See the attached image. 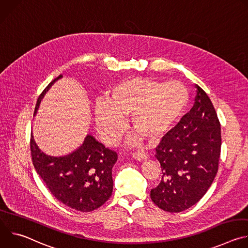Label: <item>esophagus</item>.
I'll use <instances>...</instances> for the list:
<instances>
[{
	"instance_id": "34e87169",
	"label": "esophagus",
	"mask_w": 248,
	"mask_h": 248,
	"mask_svg": "<svg viewBox=\"0 0 248 248\" xmlns=\"http://www.w3.org/2000/svg\"><path fill=\"white\" fill-rule=\"evenodd\" d=\"M148 154L144 151H138V152H135L133 153V158L138 160V161H142V160H146L148 158Z\"/></svg>"
}]
</instances>
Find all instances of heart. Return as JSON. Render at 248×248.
Segmentation results:
<instances>
[{
    "label": "heart",
    "instance_id": "heart-1",
    "mask_svg": "<svg viewBox=\"0 0 248 248\" xmlns=\"http://www.w3.org/2000/svg\"><path fill=\"white\" fill-rule=\"evenodd\" d=\"M188 103V91L178 80L124 79L109 90L107 101L97 102L95 122L108 144L122 137L125 128L124 119L130 116L134 132L148 141H156L181 120Z\"/></svg>",
    "mask_w": 248,
    "mask_h": 248
}]
</instances>
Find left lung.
I'll use <instances>...</instances> for the list:
<instances>
[{"label":"left lung","instance_id":"8db88e82","mask_svg":"<svg viewBox=\"0 0 248 248\" xmlns=\"http://www.w3.org/2000/svg\"><path fill=\"white\" fill-rule=\"evenodd\" d=\"M191 110L156 147L162 180L150 196L160 209L179 213L197 203L213 183L219 168L221 124L206 92L195 85Z\"/></svg>","mask_w":248,"mask_h":248}]
</instances>
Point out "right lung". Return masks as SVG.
<instances>
[{
    "mask_svg": "<svg viewBox=\"0 0 248 248\" xmlns=\"http://www.w3.org/2000/svg\"><path fill=\"white\" fill-rule=\"evenodd\" d=\"M62 76L52 80L37 100L34 115L49 88ZM30 150L37 173L60 202L80 212H90L107 201L113 192L112 169L117 152L106 148L88 134L78 149L64 156L45 154L31 134Z\"/></svg>",
    "mask_w": 248,
    "mask_h": 248,
    "instance_id": "right-lung-1",
    "label": "right lung"
}]
</instances>
